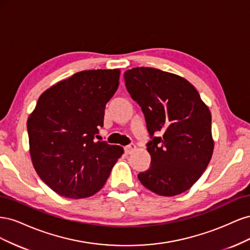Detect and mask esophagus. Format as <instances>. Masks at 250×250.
Listing matches in <instances>:
<instances>
[{
    "instance_id": "esophagus-1",
    "label": "esophagus",
    "mask_w": 250,
    "mask_h": 250,
    "mask_svg": "<svg viewBox=\"0 0 250 250\" xmlns=\"http://www.w3.org/2000/svg\"><path fill=\"white\" fill-rule=\"evenodd\" d=\"M135 149H137V146H135L134 144H130V145H128V146H126V147L124 148L125 153H127V154L132 153Z\"/></svg>"
}]
</instances>
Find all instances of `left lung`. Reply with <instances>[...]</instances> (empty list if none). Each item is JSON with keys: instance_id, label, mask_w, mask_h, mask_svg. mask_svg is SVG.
Segmentation results:
<instances>
[{"instance_id": "obj_1", "label": "left lung", "mask_w": 250, "mask_h": 250, "mask_svg": "<svg viewBox=\"0 0 250 250\" xmlns=\"http://www.w3.org/2000/svg\"><path fill=\"white\" fill-rule=\"evenodd\" d=\"M125 85L145 115L152 141L147 144L151 166L141 184L161 196L188 190L207 169L214 151L211 115L190 82L153 67L124 73ZM161 132V137H154Z\"/></svg>"}]
</instances>
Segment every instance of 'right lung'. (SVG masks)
Returning <instances> with one entry per match:
<instances>
[{
    "instance_id": "1",
    "label": "right lung",
    "mask_w": 250,
    "mask_h": 250,
    "mask_svg": "<svg viewBox=\"0 0 250 250\" xmlns=\"http://www.w3.org/2000/svg\"><path fill=\"white\" fill-rule=\"evenodd\" d=\"M120 73L115 69L74 74L44 90L28 118L33 167L60 196L79 199L96 194L124 153L122 147L96 140Z\"/></svg>"
}]
</instances>
